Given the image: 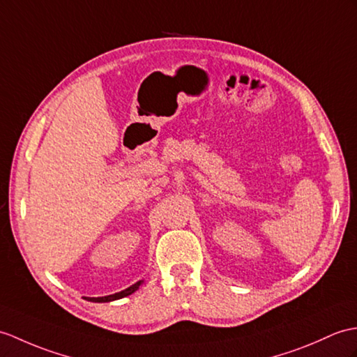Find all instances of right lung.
<instances>
[{
  "mask_svg": "<svg viewBox=\"0 0 357 357\" xmlns=\"http://www.w3.org/2000/svg\"><path fill=\"white\" fill-rule=\"evenodd\" d=\"M141 283H143V280L137 281L135 284H132L130 287L124 289V291H121V292H117V294H114V295H107V296H98V298H93V301H96V303H109V301L120 300V298H124V296H128V295H130V294H134V292L137 291V289L141 286Z\"/></svg>",
  "mask_w": 357,
  "mask_h": 357,
  "instance_id": "obj_1",
  "label": "right lung"
}]
</instances>
